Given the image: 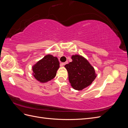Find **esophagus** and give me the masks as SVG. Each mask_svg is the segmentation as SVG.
<instances>
[{
	"mask_svg": "<svg viewBox=\"0 0 128 128\" xmlns=\"http://www.w3.org/2000/svg\"><path fill=\"white\" fill-rule=\"evenodd\" d=\"M68 64V61H66V62H63V63H62L61 64V66H64V65H65L66 64Z\"/></svg>",
	"mask_w": 128,
	"mask_h": 128,
	"instance_id": "34e87169",
	"label": "esophagus"
}]
</instances>
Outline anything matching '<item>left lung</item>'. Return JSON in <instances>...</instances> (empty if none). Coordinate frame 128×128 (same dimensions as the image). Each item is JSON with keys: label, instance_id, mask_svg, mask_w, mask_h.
I'll use <instances>...</instances> for the list:
<instances>
[{"label": "left lung", "instance_id": "1", "mask_svg": "<svg viewBox=\"0 0 128 128\" xmlns=\"http://www.w3.org/2000/svg\"><path fill=\"white\" fill-rule=\"evenodd\" d=\"M72 59V62L64 66L69 81L75 90H82L91 84L96 75L94 68L83 56L73 55Z\"/></svg>", "mask_w": 128, "mask_h": 128}]
</instances>
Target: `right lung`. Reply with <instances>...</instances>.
<instances>
[{"mask_svg": "<svg viewBox=\"0 0 128 128\" xmlns=\"http://www.w3.org/2000/svg\"><path fill=\"white\" fill-rule=\"evenodd\" d=\"M59 61L52 55L45 56L32 66V75L40 83H46L54 78L60 67Z\"/></svg>", "mask_w": 128, "mask_h": 128, "instance_id": "right-lung-1", "label": "right lung"}]
</instances>
